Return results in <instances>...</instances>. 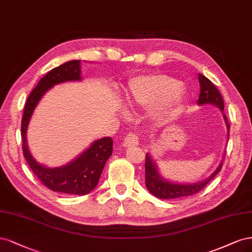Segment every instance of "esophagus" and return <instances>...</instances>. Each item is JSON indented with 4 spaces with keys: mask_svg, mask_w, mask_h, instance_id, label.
I'll use <instances>...</instances> for the list:
<instances>
[{
    "mask_svg": "<svg viewBox=\"0 0 252 252\" xmlns=\"http://www.w3.org/2000/svg\"><path fill=\"white\" fill-rule=\"evenodd\" d=\"M139 144V138L136 134H127L126 137L125 138L124 141V145L126 148H133V147H137Z\"/></svg>",
    "mask_w": 252,
    "mask_h": 252,
    "instance_id": "34e87169",
    "label": "esophagus"
}]
</instances>
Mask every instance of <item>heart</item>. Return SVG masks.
I'll return each instance as SVG.
<instances>
[{
  "mask_svg": "<svg viewBox=\"0 0 252 252\" xmlns=\"http://www.w3.org/2000/svg\"><path fill=\"white\" fill-rule=\"evenodd\" d=\"M186 97L185 89L178 79L160 73L141 75L129 80L126 90V100L131 108L152 109L155 117L173 114Z\"/></svg>",
  "mask_w": 252,
  "mask_h": 252,
  "instance_id": "1",
  "label": "heart"
}]
</instances>
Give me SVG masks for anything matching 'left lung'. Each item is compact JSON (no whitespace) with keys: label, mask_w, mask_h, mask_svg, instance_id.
Segmentation results:
<instances>
[{"label":"left lung","mask_w":252,"mask_h":252,"mask_svg":"<svg viewBox=\"0 0 252 252\" xmlns=\"http://www.w3.org/2000/svg\"><path fill=\"white\" fill-rule=\"evenodd\" d=\"M199 83L200 96L198 99V104L210 103L220 109L223 113L227 129H228V134L227 135L229 136L230 125L228 123V120H227L226 115L224 114V100L222 98L221 93L219 92L216 86L210 82L207 77L200 74V73ZM222 165L223 162H221V164L218 166V168L215 170V173L210 175L204 181L193 184L172 183L169 181H166L159 175L155 162H154V160L149 154H147V156H145V186H147V189L151 193H153L154 196L159 199H176L190 196V194L197 193L204 189L205 186L214 179L216 175L220 172Z\"/></svg>","instance_id":"8db88e82"}]
</instances>
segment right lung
I'll return each mask as SVG.
<instances>
[{"instance_id": "add662e5", "label": "right lung", "mask_w": 252, "mask_h": 252, "mask_svg": "<svg viewBox=\"0 0 252 252\" xmlns=\"http://www.w3.org/2000/svg\"><path fill=\"white\" fill-rule=\"evenodd\" d=\"M80 79V61H70L52 69L30 93L22 118V148L29 167L46 188L63 193L87 194L96 188L105 162L112 155L113 139L104 137L96 140L70 163L50 168L37 163L31 156L27 147L26 132L32 113L48 90L54 85Z\"/></svg>"}]
</instances>
